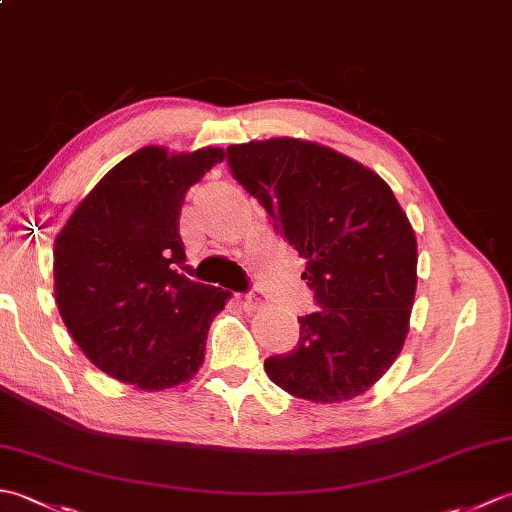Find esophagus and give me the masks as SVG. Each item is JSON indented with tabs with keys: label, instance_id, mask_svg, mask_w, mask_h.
Instances as JSON below:
<instances>
[{
	"label": "esophagus",
	"instance_id": "1",
	"mask_svg": "<svg viewBox=\"0 0 512 512\" xmlns=\"http://www.w3.org/2000/svg\"><path fill=\"white\" fill-rule=\"evenodd\" d=\"M237 301L248 310H257L264 303L262 295H257V292H244V295H237Z\"/></svg>",
	"mask_w": 512,
	"mask_h": 512
}]
</instances>
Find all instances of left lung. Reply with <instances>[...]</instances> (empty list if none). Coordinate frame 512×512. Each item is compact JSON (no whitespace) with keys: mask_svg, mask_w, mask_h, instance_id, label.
I'll list each match as a JSON object with an SVG mask.
<instances>
[{"mask_svg":"<svg viewBox=\"0 0 512 512\" xmlns=\"http://www.w3.org/2000/svg\"><path fill=\"white\" fill-rule=\"evenodd\" d=\"M226 154L235 180L308 259L301 279L321 308L299 319L295 350L266 358L268 378L312 402L361 396L409 332L418 244L407 213L378 173L310 140H250Z\"/></svg>","mask_w":512,"mask_h":512,"instance_id":"obj_1","label":"left lung"}]
</instances>
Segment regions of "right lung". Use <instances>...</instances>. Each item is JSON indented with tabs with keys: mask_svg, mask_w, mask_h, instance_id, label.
<instances>
[{
	"mask_svg": "<svg viewBox=\"0 0 512 512\" xmlns=\"http://www.w3.org/2000/svg\"><path fill=\"white\" fill-rule=\"evenodd\" d=\"M224 149L143 147L118 162L54 239V299L90 361L121 383L160 391L204 361L211 321L231 292L178 273L184 195Z\"/></svg>",
	"mask_w": 512,
	"mask_h": 512,
	"instance_id": "obj_1",
	"label": "right lung"
}]
</instances>
